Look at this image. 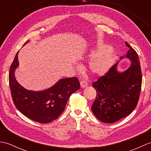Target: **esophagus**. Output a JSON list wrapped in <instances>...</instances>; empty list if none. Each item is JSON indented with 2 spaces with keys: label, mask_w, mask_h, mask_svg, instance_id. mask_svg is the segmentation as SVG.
Wrapping results in <instances>:
<instances>
[{
  "label": "esophagus",
  "mask_w": 151,
  "mask_h": 151,
  "mask_svg": "<svg viewBox=\"0 0 151 151\" xmlns=\"http://www.w3.org/2000/svg\"><path fill=\"white\" fill-rule=\"evenodd\" d=\"M81 86L82 88H84L86 87H87V86H88V83L86 82V81H82L81 82Z\"/></svg>",
  "instance_id": "34e87169"
}]
</instances>
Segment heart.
Masks as SVG:
<instances>
[{"label": "heart", "mask_w": 151, "mask_h": 151, "mask_svg": "<svg viewBox=\"0 0 151 151\" xmlns=\"http://www.w3.org/2000/svg\"><path fill=\"white\" fill-rule=\"evenodd\" d=\"M99 47L91 54V58L97 57L89 63V70L95 75H104L108 72L115 62V54L111 50Z\"/></svg>", "instance_id": "b5f03b06"}]
</instances>
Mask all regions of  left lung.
I'll use <instances>...</instances> for the list:
<instances>
[{
  "mask_svg": "<svg viewBox=\"0 0 151 151\" xmlns=\"http://www.w3.org/2000/svg\"><path fill=\"white\" fill-rule=\"evenodd\" d=\"M125 43L129 49L125 57L132 62L129 68L119 73L115 64L92 84L97 97L91 110L103 123H112L128 116L136 108L139 99L142 74L139 56L127 41Z\"/></svg>",
  "mask_w": 151,
  "mask_h": 151,
  "instance_id": "left-lung-1",
  "label": "left lung"
}]
</instances>
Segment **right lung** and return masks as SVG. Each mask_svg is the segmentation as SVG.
I'll return each mask as SVG.
<instances>
[{
  "instance_id": "add662e5",
  "label": "right lung",
  "mask_w": 151,
  "mask_h": 151,
  "mask_svg": "<svg viewBox=\"0 0 151 151\" xmlns=\"http://www.w3.org/2000/svg\"><path fill=\"white\" fill-rule=\"evenodd\" d=\"M18 52L9 72V88L15 107L31 120L43 124L50 123L63 113L70 95L79 89L78 80L76 77L63 78L46 90H27L19 84L14 76L15 69L19 65Z\"/></svg>"
}]
</instances>
